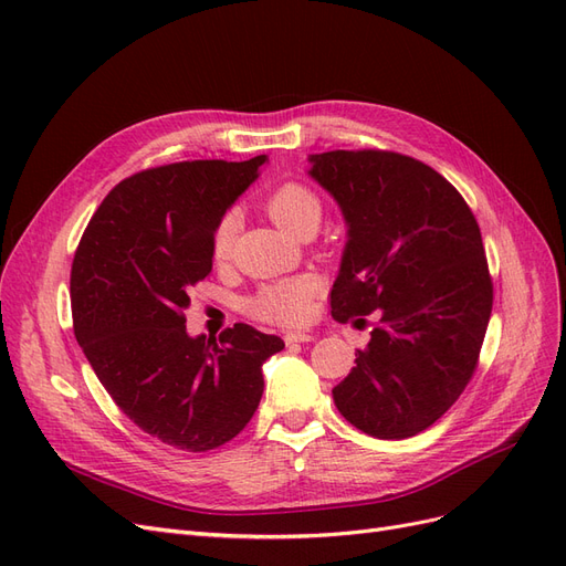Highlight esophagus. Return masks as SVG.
Masks as SVG:
<instances>
[{
  "instance_id": "obj_1",
  "label": "esophagus",
  "mask_w": 566,
  "mask_h": 566,
  "mask_svg": "<svg viewBox=\"0 0 566 566\" xmlns=\"http://www.w3.org/2000/svg\"><path fill=\"white\" fill-rule=\"evenodd\" d=\"M285 337V345H297V342H312L314 339V333H304V331H290L283 335Z\"/></svg>"
}]
</instances>
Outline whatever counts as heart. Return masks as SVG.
Wrapping results in <instances>:
<instances>
[{"label":"heart","instance_id":"b5f03b06","mask_svg":"<svg viewBox=\"0 0 566 566\" xmlns=\"http://www.w3.org/2000/svg\"><path fill=\"white\" fill-rule=\"evenodd\" d=\"M264 205H266V212L276 219L281 227H285L287 231H293L297 235L316 231L323 219L321 198L312 191L310 186L297 184V181H287L273 188V191L266 196ZM235 227H238L235 210L224 212V217L217 221L214 233H212V254L217 262H224L231 254ZM318 290H321V281L314 276V273H300V276L269 283L256 290V293L248 300L245 310L250 316L266 323L297 325L310 318Z\"/></svg>","mask_w":566,"mask_h":566}]
</instances>
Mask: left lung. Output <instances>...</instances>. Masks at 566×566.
<instances>
[{
    "label": "left lung",
    "instance_id": "left-lung-1",
    "mask_svg": "<svg viewBox=\"0 0 566 566\" xmlns=\"http://www.w3.org/2000/svg\"><path fill=\"white\" fill-rule=\"evenodd\" d=\"M310 160L349 227L331 312L342 323L380 316L333 389L335 406L370 437H416L458 401L479 364L493 306L482 231L455 186L403 153Z\"/></svg>",
    "mask_w": 566,
    "mask_h": 566
}]
</instances>
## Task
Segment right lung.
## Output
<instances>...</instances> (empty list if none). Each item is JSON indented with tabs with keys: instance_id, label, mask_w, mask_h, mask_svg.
Segmentation results:
<instances>
[{
	"instance_id": "1",
	"label": "right lung",
	"mask_w": 566,
	"mask_h": 566,
	"mask_svg": "<svg viewBox=\"0 0 566 566\" xmlns=\"http://www.w3.org/2000/svg\"><path fill=\"white\" fill-rule=\"evenodd\" d=\"M184 160L119 181L71 269L73 331L123 413L169 447H224L260 406L262 364L285 345L235 323L188 337V287L212 271V233L264 163Z\"/></svg>"
}]
</instances>
